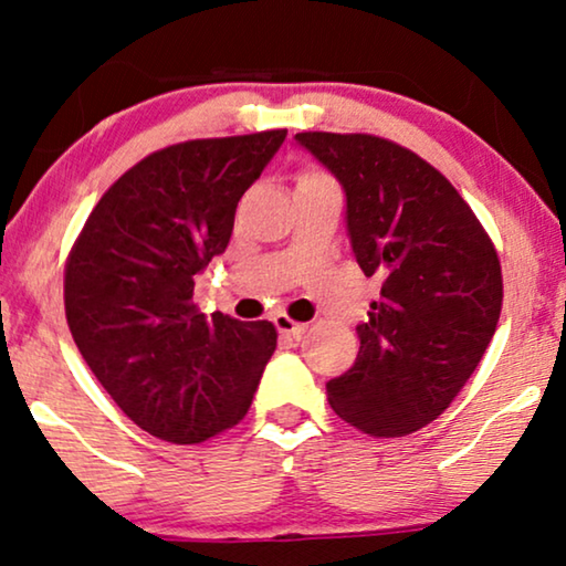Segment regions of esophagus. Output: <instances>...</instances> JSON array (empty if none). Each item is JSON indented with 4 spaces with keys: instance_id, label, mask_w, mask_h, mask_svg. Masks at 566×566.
I'll list each match as a JSON object with an SVG mask.
<instances>
[{
    "instance_id": "obj_1",
    "label": "esophagus",
    "mask_w": 566,
    "mask_h": 566,
    "mask_svg": "<svg viewBox=\"0 0 566 566\" xmlns=\"http://www.w3.org/2000/svg\"><path fill=\"white\" fill-rule=\"evenodd\" d=\"M275 327L283 337H301L306 332V324L293 322L289 314H275Z\"/></svg>"
}]
</instances>
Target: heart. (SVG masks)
Wrapping results in <instances>:
<instances>
[{
  "label": "heart",
  "mask_w": 566,
  "mask_h": 566,
  "mask_svg": "<svg viewBox=\"0 0 566 566\" xmlns=\"http://www.w3.org/2000/svg\"><path fill=\"white\" fill-rule=\"evenodd\" d=\"M324 172H319V169H306L304 175H301V180H324Z\"/></svg>",
  "instance_id": "obj_1"
}]
</instances>
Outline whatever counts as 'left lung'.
I'll use <instances>...</instances> for the list:
<instances>
[{"mask_svg":"<svg viewBox=\"0 0 566 566\" xmlns=\"http://www.w3.org/2000/svg\"><path fill=\"white\" fill-rule=\"evenodd\" d=\"M296 142L343 182L353 258L381 277L358 358L327 384L329 407L366 436H409L443 415L492 343L497 250L448 177L407 146L329 130Z\"/></svg>","mask_w":566,"mask_h":566,"instance_id":"obj_1","label":"left lung"}]
</instances>
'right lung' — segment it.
<instances>
[{
    "instance_id": "add662e5",
    "label": "right lung",
    "mask_w": 566,
    "mask_h": 566,
    "mask_svg": "<svg viewBox=\"0 0 566 566\" xmlns=\"http://www.w3.org/2000/svg\"><path fill=\"white\" fill-rule=\"evenodd\" d=\"M283 138L273 128L149 154L105 190L66 258L64 308L82 358L123 415L167 443L244 420L275 353L273 322L206 316L192 291Z\"/></svg>"
}]
</instances>
